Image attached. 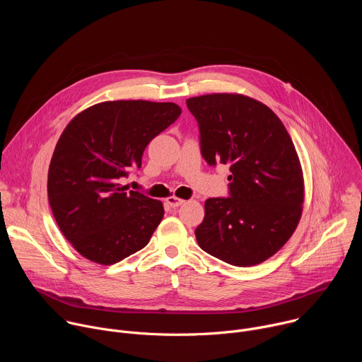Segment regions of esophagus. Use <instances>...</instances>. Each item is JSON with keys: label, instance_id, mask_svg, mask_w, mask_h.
<instances>
[{"label": "esophagus", "instance_id": "1", "mask_svg": "<svg viewBox=\"0 0 362 362\" xmlns=\"http://www.w3.org/2000/svg\"><path fill=\"white\" fill-rule=\"evenodd\" d=\"M166 203L170 206V208H179L180 204L185 203V200L180 199V197H176V196H169V197L166 199Z\"/></svg>", "mask_w": 362, "mask_h": 362}]
</instances>
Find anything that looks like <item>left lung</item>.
Here are the masks:
<instances>
[{"label": "left lung", "mask_w": 362, "mask_h": 362, "mask_svg": "<svg viewBox=\"0 0 362 362\" xmlns=\"http://www.w3.org/2000/svg\"><path fill=\"white\" fill-rule=\"evenodd\" d=\"M200 130L202 156L230 165V197L204 202L199 246L235 267L275 255L295 232L303 203V173L293 141L264 103L238 93L186 100Z\"/></svg>", "instance_id": "obj_1"}]
</instances>
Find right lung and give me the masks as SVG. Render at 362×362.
Wrapping results in <instances>:
<instances>
[{"label":"right lung","mask_w":362,"mask_h":362,"mask_svg":"<svg viewBox=\"0 0 362 362\" xmlns=\"http://www.w3.org/2000/svg\"><path fill=\"white\" fill-rule=\"evenodd\" d=\"M182 113L175 103L101 101L63 130L48 168L54 219L86 259L113 265L143 249L163 219V203L120 183L140 169L151 139Z\"/></svg>","instance_id":"add662e5"}]
</instances>
